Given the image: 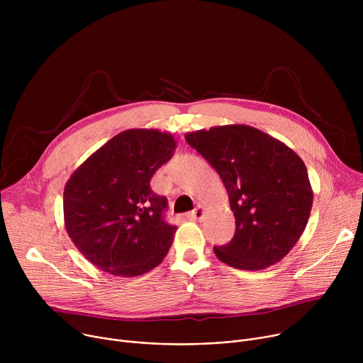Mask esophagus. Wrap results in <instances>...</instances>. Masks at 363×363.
I'll list each match as a JSON object with an SVG mask.
<instances>
[{"instance_id":"obj_1","label":"esophagus","mask_w":363,"mask_h":363,"mask_svg":"<svg viewBox=\"0 0 363 363\" xmlns=\"http://www.w3.org/2000/svg\"><path fill=\"white\" fill-rule=\"evenodd\" d=\"M205 211H203V206L202 205H198L195 210H192L189 214H188V218L189 220H201L203 217Z\"/></svg>"}]
</instances>
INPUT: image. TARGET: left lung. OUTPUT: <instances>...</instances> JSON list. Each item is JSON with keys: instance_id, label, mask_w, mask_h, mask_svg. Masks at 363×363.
Listing matches in <instances>:
<instances>
[{"instance_id": "8db88e82", "label": "left lung", "mask_w": 363, "mask_h": 363, "mask_svg": "<svg viewBox=\"0 0 363 363\" xmlns=\"http://www.w3.org/2000/svg\"><path fill=\"white\" fill-rule=\"evenodd\" d=\"M185 140L223 179L235 217L234 238L214 247L218 260L240 270L279 263L298 241L313 191L298 155L248 125L185 133Z\"/></svg>"}]
</instances>
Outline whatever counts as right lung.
Returning a JSON list of instances; mask_svg holds the SVG:
<instances>
[{
    "instance_id": "right-lung-1",
    "label": "right lung",
    "mask_w": 363,
    "mask_h": 363,
    "mask_svg": "<svg viewBox=\"0 0 363 363\" xmlns=\"http://www.w3.org/2000/svg\"><path fill=\"white\" fill-rule=\"evenodd\" d=\"M175 147L168 132L129 129L100 146L69 178L66 231L97 269L136 277L162 263L177 227L164 220L168 201L150 189V179Z\"/></svg>"
}]
</instances>
